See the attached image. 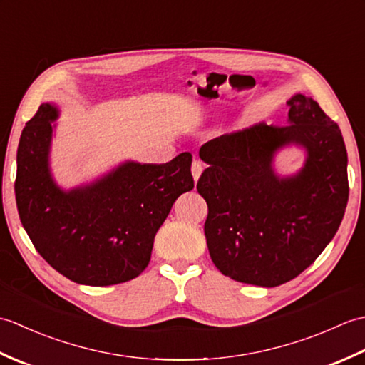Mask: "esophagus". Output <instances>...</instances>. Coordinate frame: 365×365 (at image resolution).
I'll return each instance as SVG.
<instances>
[{"mask_svg":"<svg viewBox=\"0 0 365 365\" xmlns=\"http://www.w3.org/2000/svg\"><path fill=\"white\" fill-rule=\"evenodd\" d=\"M202 163H200L199 160H195L192 161V165H191V174H192V177H195V180L197 182L199 180V177H200V174H202Z\"/></svg>","mask_w":365,"mask_h":365,"instance_id":"34e87169","label":"esophagus"}]
</instances>
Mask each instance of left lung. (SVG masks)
<instances>
[{
    "label": "left lung",
    "mask_w": 365,
    "mask_h": 365,
    "mask_svg": "<svg viewBox=\"0 0 365 365\" xmlns=\"http://www.w3.org/2000/svg\"><path fill=\"white\" fill-rule=\"evenodd\" d=\"M289 125H255L205 143L208 168L197 191L208 215L210 257L234 281L277 287L311 267L336 235L348 202L346 149L334 120L302 94L289 102ZM304 146L308 158L292 178L272 169L285 145Z\"/></svg>",
    "instance_id": "obj_1"
}]
</instances>
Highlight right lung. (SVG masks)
I'll return each instance as SVG.
<instances>
[{
    "mask_svg": "<svg viewBox=\"0 0 365 365\" xmlns=\"http://www.w3.org/2000/svg\"><path fill=\"white\" fill-rule=\"evenodd\" d=\"M58 108L38 106L21 131L15 200L37 252L71 281L114 285L149 265L153 238L175 199L195 188L190 152L165 165L127 161L86 187L54 183L48 153Z\"/></svg>",
    "mask_w": 365,
    "mask_h": 365,
    "instance_id": "obj_1",
    "label": "right lung"
}]
</instances>
